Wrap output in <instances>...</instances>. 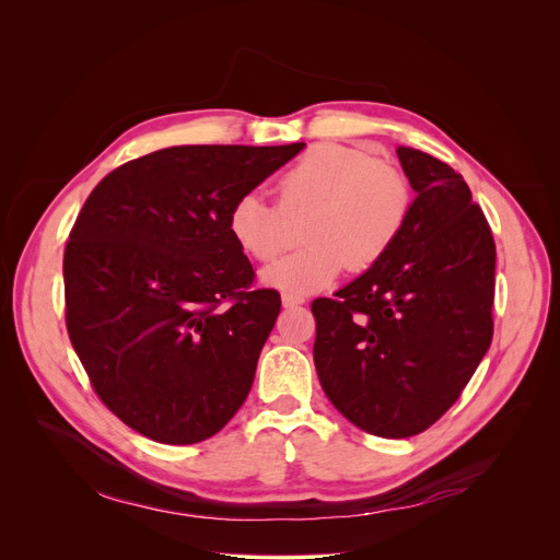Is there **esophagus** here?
Instances as JSON below:
<instances>
[{
	"label": "esophagus",
	"mask_w": 560,
	"mask_h": 560,
	"mask_svg": "<svg viewBox=\"0 0 560 560\" xmlns=\"http://www.w3.org/2000/svg\"><path fill=\"white\" fill-rule=\"evenodd\" d=\"M281 302H283V306H285V308H292V306H300V304H304V298H302V295H292V292H283Z\"/></svg>",
	"instance_id": "34e87169"
}]
</instances>
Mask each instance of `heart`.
<instances>
[{"label":"heart","instance_id":"obj_1","mask_svg":"<svg viewBox=\"0 0 560 560\" xmlns=\"http://www.w3.org/2000/svg\"><path fill=\"white\" fill-rule=\"evenodd\" d=\"M277 190L279 203L243 192L226 213V231L249 258L272 260L290 241L285 218L306 213V245L262 270L265 283L295 295L327 288L345 268H376L397 245L413 206L395 163L338 142L313 144L281 174Z\"/></svg>","mask_w":560,"mask_h":560}]
</instances>
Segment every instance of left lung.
I'll list each match as a JSON object with an SVG mask.
<instances>
[{"instance_id":"1","label":"left lung","mask_w":560,"mask_h":560,"mask_svg":"<svg viewBox=\"0 0 560 560\" xmlns=\"http://www.w3.org/2000/svg\"><path fill=\"white\" fill-rule=\"evenodd\" d=\"M397 156L416 190L397 245L334 300L311 304L322 390L381 438L435 424L492 342L494 241L481 206L447 163L410 147Z\"/></svg>"}]
</instances>
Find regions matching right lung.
<instances>
[{
  "mask_svg": "<svg viewBox=\"0 0 560 560\" xmlns=\"http://www.w3.org/2000/svg\"><path fill=\"white\" fill-rule=\"evenodd\" d=\"M304 147H167L85 199L63 254L66 327L97 397L144 438L201 443L247 399L281 295L254 288L226 213Z\"/></svg>",
  "mask_w": 560,
  "mask_h": 560,
  "instance_id": "obj_1",
  "label": "right lung"
}]
</instances>
